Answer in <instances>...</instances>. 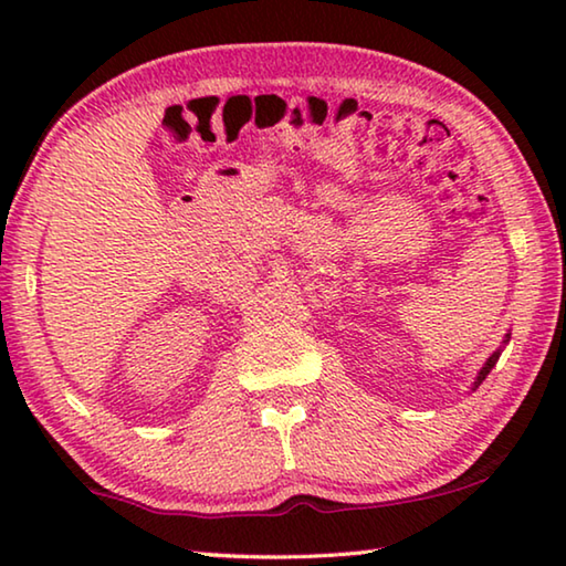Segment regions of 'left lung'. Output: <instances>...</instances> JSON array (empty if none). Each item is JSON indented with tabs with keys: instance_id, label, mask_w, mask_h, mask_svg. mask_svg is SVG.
I'll list each match as a JSON object with an SVG mask.
<instances>
[{
	"instance_id": "obj_1",
	"label": "left lung",
	"mask_w": 566,
	"mask_h": 566,
	"mask_svg": "<svg viewBox=\"0 0 566 566\" xmlns=\"http://www.w3.org/2000/svg\"><path fill=\"white\" fill-rule=\"evenodd\" d=\"M504 342H510V334H506V339H504ZM500 354H502V349H496V352L492 354V357L486 359V364H484V367H482V371H479V375H476L474 387H479V385H482V381L486 379V375H490V371H492V367H494V364H496V359H500Z\"/></svg>"
}]
</instances>
